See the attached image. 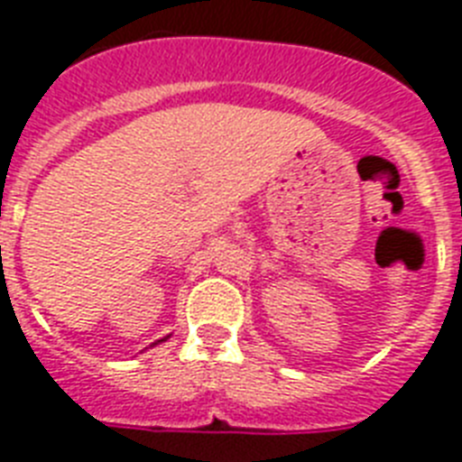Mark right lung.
Listing matches in <instances>:
<instances>
[{
	"mask_svg": "<svg viewBox=\"0 0 462 462\" xmlns=\"http://www.w3.org/2000/svg\"><path fill=\"white\" fill-rule=\"evenodd\" d=\"M167 338H169V336H167ZM167 338H160V341H157V343H162V341H167ZM157 343H152V346H157Z\"/></svg>",
	"mask_w": 462,
	"mask_h": 462,
	"instance_id": "add662e5",
	"label": "right lung"
}]
</instances>
